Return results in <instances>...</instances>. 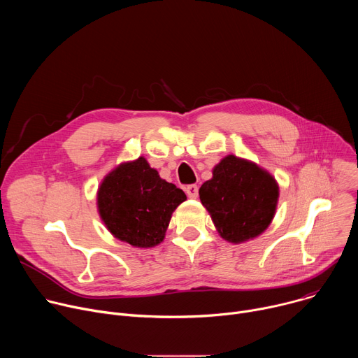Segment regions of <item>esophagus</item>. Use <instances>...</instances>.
<instances>
[{"instance_id":"1","label":"esophagus","mask_w":358,"mask_h":358,"mask_svg":"<svg viewBox=\"0 0 358 358\" xmlns=\"http://www.w3.org/2000/svg\"><path fill=\"white\" fill-rule=\"evenodd\" d=\"M185 192H187L188 198L195 199L198 196V187L195 184H189V185L185 187Z\"/></svg>"}]
</instances>
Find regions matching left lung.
Instances as JSON below:
<instances>
[{"label":"left lung","instance_id":"obj_1","mask_svg":"<svg viewBox=\"0 0 358 358\" xmlns=\"http://www.w3.org/2000/svg\"><path fill=\"white\" fill-rule=\"evenodd\" d=\"M199 199L222 239L242 243L271 225L279 199L275 177L246 159L229 155L199 188Z\"/></svg>","mask_w":358,"mask_h":358}]
</instances>
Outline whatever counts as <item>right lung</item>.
<instances>
[{"instance_id": "1", "label": "right lung", "mask_w": 358, "mask_h": 358, "mask_svg": "<svg viewBox=\"0 0 358 358\" xmlns=\"http://www.w3.org/2000/svg\"><path fill=\"white\" fill-rule=\"evenodd\" d=\"M97 211L108 231L136 248L163 242L182 189L163 180L144 157L113 169L97 189Z\"/></svg>"}]
</instances>
